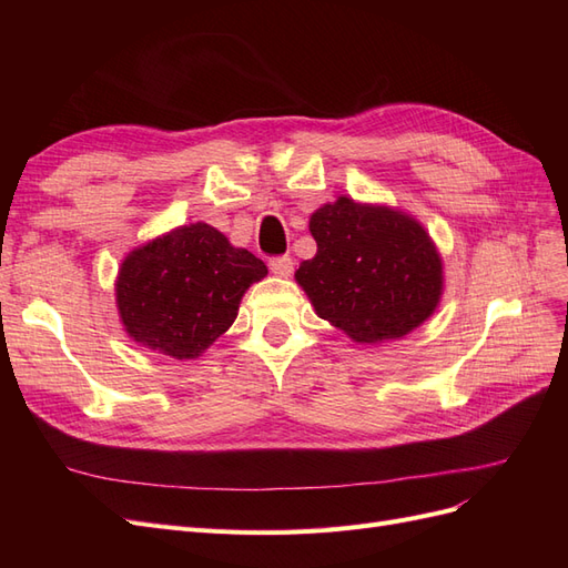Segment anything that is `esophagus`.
Returning <instances> with one entry per match:
<instances>
[{
  "mask_svg": "<svg viewBox=\"0 0 568 568\" xmlns=\"http://www.w3.org/2000/svg\"><path fill=\"white\" fill-rule=\"evenodd\" d=\"M270 270L277 274V277H288L291 272H294V257L291 255H274L270 257Z\"/></svg>",
  "mask_w": 568,
  "mask_h": 568,
  "instance_id": "esophagus-1",
  "label": "esophagus"
}]
</instances>
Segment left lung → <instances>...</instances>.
Listing matches in <instances>:
<instances>
[{
	"label": "left lung",
	"instance_id": "8db88e82",
	"mask_svg": "<svg viewBox=\"0 0 568 568\" xmlns=\"http://www.w3.org/2000/svg\"><path fill=\"white\" fill-rule=\"evenodd\" d=\"M317 253L296 282L322 320L355 341L400 338L436 311L443 267L417 220L341 196L311 217Z\"/></svg>",
	"mask_w": 568,
	"mask_h": 568
}]
</instances>
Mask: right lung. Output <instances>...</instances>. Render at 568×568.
Returning a JSON list of instances; mask_svg holds the SVG:
<instances>
[{"instance_id":"obj_1","label":"right lung","mask_w":568,"mask_h":568,"mask_svg":"<svg viewBox=\"0 0 568 568\" xmlns=\"http://www.w3.org/2000/svg\"><path fill=\"white\" fill-rule=\"evenodd\" d=\"M265 263L196 222L132 251L115 282L120 320L142 346L192 359L225 334Z\"/></svg>"}]
</instances>
